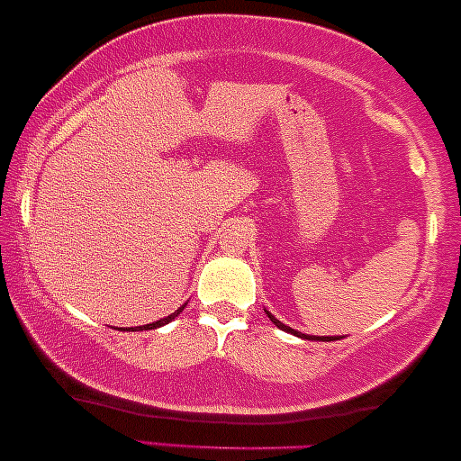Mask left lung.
I'll return each instance as SVG.
<instances>
[{"label": "left lung", "instance_id": "obj_1", "mask_svg": "<svg viewBox=\"0 0 461 461\" xmlns=\"http://www.w3.org/2000/svg\"><path fill=\"white\" fill-rule=\"evenodd\" d=\"M267 314H268V319L273 321V323L279 327V330H283V331H287V333H294V336H300V338H304V339H321V342H333V339H339V338H312V336H304V333H300V331H295V330H292V327H287V325H283L281 321H276L273 314H270L268 311H267Z\"/></svg>", "mask_w": 461, "mask_h": 461}]
</instances>
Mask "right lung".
<instances>
[{"instance_id": "right-lung-1", "label": "right lung", "mask_w": 461, "mask_h": 461, "mask_svg": "<svg viewBox=\"0 0 461 461\" xmlns=\"http://www.w3.org/2000/svg\"><path fill=\"white\" fill-rule=\"evenodd\" d=\"M182 311H185V306L178 308V311L172 312V314H169V317H166V319H161V321H155V323H150V325H142V327H138V331H142V330H157V327L166 325V323H169V321H172V319L178 317V314H180ZM131 330H134V327H131Z\"/></svg>"}]
</instances>
